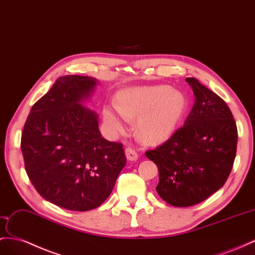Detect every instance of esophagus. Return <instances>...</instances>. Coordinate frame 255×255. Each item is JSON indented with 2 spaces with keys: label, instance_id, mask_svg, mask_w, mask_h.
Listing matches in <instances>:
<instances>
[{
  "label": "esophagus",
  "instance_id": "34e87169",
  "mask_svg": "<svg viewBox=\"0 0 255 255\" xmlns=\"http://www.w3.org/2000/svg\"><path fill=\"white\" fill-rule=\"evenodd\" d=\"M125 154H126V157L128 160H136L138 159V153H136L133 148L131 147H127L125 149Z\"/></svg>",
  "mask_w": 255,
  "mask_h": 255
}]
</instances>
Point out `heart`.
Here are the masks:
<instances>
[{
    "label": "heart",
    "mask_w": 255,
    "mask_h": 255,
    "mask_svg": "<svg viewBox=\"0 0 255 255\" xmlns=\"http://www.w3.org/2000/svg\"><path fill=\"white\" fill-rule=\"evenodd\" d=\"M117 107L107 104L102 117L111 132L117 133L126 127L127 116L138 117L139 134L148 143L170 138L186 110V98L168 85L128 87L116 95Z\"/></svg>",
    "instance_id": "obj_1"
}]
</instances>
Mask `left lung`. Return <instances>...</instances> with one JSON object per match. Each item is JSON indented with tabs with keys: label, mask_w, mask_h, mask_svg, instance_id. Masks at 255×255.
I'll list each match as a JSON object with an SVG mask.
<instances>
[{
	"label": "left lung",
	"mask_w": 255,
	"mask_h": 255,
	"mask_svg": "<svg viewBox=\"0 0 255 255\" xmlns=\"http://www.w3.org/2000/svg\"><path fill=\"white\" fill-rule=\"evenodd\" d=\"M195 103L184 125L164 144L145 153L158 168V195L169 205H197L219 191L236 157L237 126L230 108L195 77Z\"/></svg>",
	"instance_id": "8db88e82"
}]
</instances>
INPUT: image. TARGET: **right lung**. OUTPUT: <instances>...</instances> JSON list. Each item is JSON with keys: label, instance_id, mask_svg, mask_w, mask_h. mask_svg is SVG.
<instances>
[{"label": "right lung", "instance_id": "add662e5", "mask_svg": "<svg viewBox=\"0 0 255 255\" xmlns=\"http://www.w3.org/2000/svg\"><path fill=\"white\" fill-rule=\"evenodd\" d=\"M97 84L89 76L58 78L33 104L21 134L31 183L44 199L72 211L106 201L126 165L122 143L104 139L98 114L83 106Z\"/></svg>", "mask_w": 255, "mask_h": 255}]
</instances>
